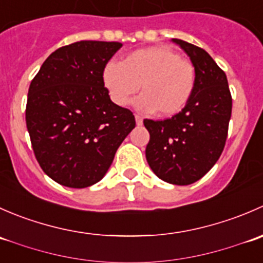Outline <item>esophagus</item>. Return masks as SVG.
Instances as JSON below:
<instances>
[{"mask_svg":"<svg viewBox=\"0 0 263 263\" xmlns=\"http://www.w3.org/2000/svg\"><path fill=\"white\" fill-rule=\"evenodd\" d=\"M135 119H136V123L139 124V126H140V124H142V118L139 115L135 116Z\"/></svg>","mask_w":263,"mask_h":263,"instance_id":"esophagus-1","label":"esophagus"}]
</instances>
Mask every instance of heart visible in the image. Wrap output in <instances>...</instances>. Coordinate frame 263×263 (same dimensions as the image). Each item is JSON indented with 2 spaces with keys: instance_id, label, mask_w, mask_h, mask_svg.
<instances>
[{
  "instance_id": "1",
  "label": "heart",
  "mask_w": 263,
  "mask_h": 263,
  "mask_svg": "<svg viewBox=\"0 0 263 263\" xmlns=\"http://www.w3.org/2000/svg\"><path fill=\"white\" fill-rule=\"evenodd\" d=\"M103 81L117 105H126L132 95L141 92L136 107L161 117L178 115L190 102L196 86V68L165 47H148L127 54L121 63L109 62Z\"/></svg>"
}]
</instances>
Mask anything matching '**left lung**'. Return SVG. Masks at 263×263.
<instances>
[{
  "mask_svg": "<svg viewBox=\"0 0 263 263\" xmlns=\"http://www.w3.org/2000/svg\"><path fill=\"white\" fill-rule=\"evenodd\" d=\"M196 68L190 102L172 118L144 119L150 134L146 160L164 182L192 184L215 165L224 150L232 116V94L224 71L205 49L173 39Z\"/></svg>",
  "mask_w": 263,
  "mask_h": 263,
  "instance_id": "8db88e82",
  "label": "left lung"
}]
</instances>
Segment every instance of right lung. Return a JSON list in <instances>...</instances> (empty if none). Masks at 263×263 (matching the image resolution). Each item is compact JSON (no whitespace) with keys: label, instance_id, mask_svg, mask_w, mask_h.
Returning <instances> with one entry per match:
<instances>
[{"label":"right lung","instance_id":"obj_1","mask_svg":"<svg viewBox=\"0 0 263 263\" xmlns=\"http://www.w3.org/2000/svg\"><path fill=\"white\" fill-rule=\"evenodd\" d=\"M118 42L81 41L52 53L30 82L25 119L44 173L70 188L105 176L117 148L135 128L134 113L115 104L103 70Z\"/></svg>","mask_w":263,"mask_h":263}]
</instances>
